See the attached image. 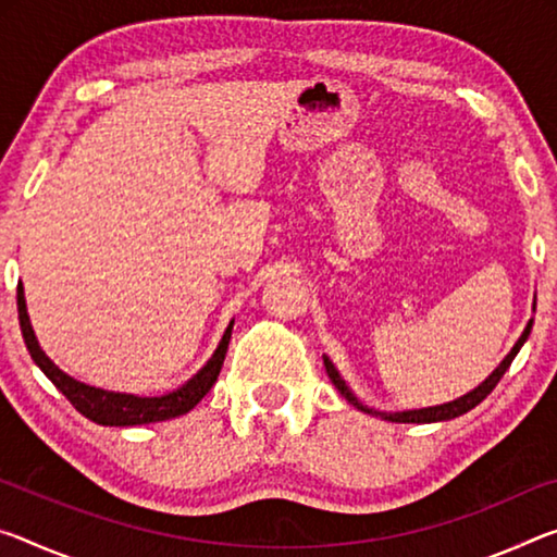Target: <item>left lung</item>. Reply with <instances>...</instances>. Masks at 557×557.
I'll list each match as a JSON object with an SVG mask.
<instances>
[{
	"label": "left lung",
	"instance_id": "obj_1",
	"mask_svg": "<svg viewBox=\"0 0 557 557\" xmlns=\"http://www.w3.org/2000/svg\"><path fill=\"white\" fill-rule=\"evenodd\" d=\"M533 312H535V305H533ZM531 330H533V320L525 324V330H523V334H520V337H518V342L513 344V349H510L508 355L503 357L500 364H498L496 369H493V372H491L488 376H485V382H481L479 386H475V389L466 392L463 396H458V399H454V401L436 404V406H423V409H406V411H379V409H372V406L361 404L359 396L349 389V384L344 382L342 374L337 372V367L332 364V359L326 357V355H324L322 359H324V369H326V374H330L332 384L337 386V392L344 396V399H347L351 406H357L359 411L372 413V417H382L384 421H392V423H434V421H451V419H456V417H461V413L471 411L473 406H479V404L485 399V396H488L493 389H496V384L500 382V376L508 372L510 361L516 359L520 347H523L525 339L531 337Z\"/></svg>",
	"mask_w": 557,
	"mask_h": 557
}]
</instances>
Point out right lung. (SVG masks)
Instances as JSON below:
<instances>
[{
	"instance_id": "1",
	"label": "right lung",
	"mask_w": 557,
	"mask_h": 557,
	"mask_svg": "<svg viewBox=\"0 0 557 557\" xmlns=\"http://www.w3.org/2000/svg\"><path fill=\"white\" fill-rule=\"evenodd\" d=\"M16 310H20L22 337L34 359V364H37L41 372L51 379V384H54L57 389L74 404V409L78 413H84V417L91 419L94 423H101V426H140V423L168 421V419L188 413L218 382L220 367H223L225 361L227 344H231V334L235 324V320H231L227 330L223 332V339L218 342L213 357H210L206 364H202L198 372L188 379V382L181 384L178 389L158 394V396H140V394H126V392H109V389H101V386L84 384L72 374H66L64 369H59L54 361L47 357V351L39 347V339L37 334H34V326L29 322V312H26L22 282L20 287H16Z\"/></svg>"
}]
</instances>
